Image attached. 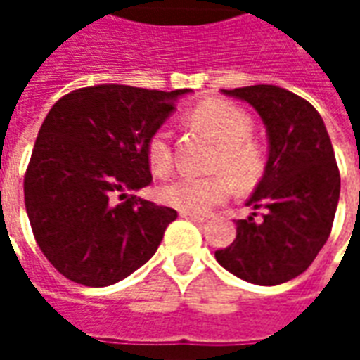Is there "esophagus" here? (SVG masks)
<instances>
[{
    "mask_svg": "<svg viewBox=\"0 0 360 360\" xmlns=\"http://www.w3.org/2000/svg\"><path fill=\"white\" fill-rule=\"evenodd\" d=\"M181 218L191 219V221H196V224H204V221H206V216H200V214H191V212H181Z\"/></svg>",
    "mask_w": 360,
    "mask_h": 360,
    "instance_id": "esophagus-1",
    "label": "esophagus"
}]
</instances>
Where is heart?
<instances>
[{
    "mask_svg": "<svg viewBox=\"0 0 360 360\" xmlns=\"http://www.w3.org/2000/svg\"><path fill=\"white\" fill-rule=\"evenodd\" d=\"M191 123L218 144L214 169L226 172L239 187H249L264 172V152L250 139L252 119L245 110L224 100H208L196 105ZM148 164L156 175H167L173 165L172 131L160 127L150 136L146 148ZM231 193V181L226 175L193 177L183 175L160 191L162 202L181 212L204 214L226 200Z\"/></svg>",
    "mask_w": 360,
    "mask_h": 360,
    "instance_id": "heart-1",
    "label": "heart"
}]
</instances>
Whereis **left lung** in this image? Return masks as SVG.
Segmentation results:
<instances>
[{"mask_svg":"<svg viewBox=\"0 0 360 360\" xmlns=\"http://www.w3.org/2000/svg\"><path fill=\"white\" fill-rule=\"evenodd\" d=\"M250 103L268 134L264 175L247 200L255 210L237 219V237L216 260L237 278L279 285L297 278L330 237L340 200V169L326 125L307 100L274 84L221 90Z\"/></svg>","mask_w":360,"mask_h":360,"instance_id":"1","label":"left lung"}]
</instances>
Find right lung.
Segmentation results:
<instances>
[{"label":"right lung","mask_w":360,"mask_h":360,"mask_svg":"<svg viewBox=\"0 0 360 360\" xmlns=\"http://www.w3.org/2000/svg\"><path fill=\"white\" fill-rule=\"evenodd\" d=\"M188 92L98 84L53 103L25 175V206L44 257L67 279L113 285L154 257L177 212L131 193L150 185V136Z\"/></svg>","instance_id":"right-lung-1"}]
</instances>
